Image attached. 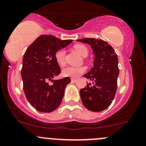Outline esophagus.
<instances>
[{
    "instance_id": "34e87169",
    "label": "esophagus",
    "mask_w": 146,
    "mask_h": 146,
    "mask_svg": "<svg viewBox=\"0 0 146 146\" xmlns=\"http://www.w3.org/2000/svg\"><path fill=\"white\" fill-rule=\"evenodd\" d=\"M76 81H77L76 79H74V78H72L71 79V82L72 83H75Z\"/></svg>"
}]
</instances>
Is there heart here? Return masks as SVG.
<instances>
[{
  "label": "heart",
  "mask_w": 146,
  "mask_h": 146,
  "mask_svg": "<svg viewBox=\"0 0 146 146\" xmlns=\"http://www.w3.org/2000/svg\"><path fill=\"white\" fill-rule=\"evenodd\" d=\"M74 48L83 57H86L88 54V50L86 46L83 44H76L74 46ZM65 56H66V50L64 48H60L55 53V59L58 64L63 66L65 64ZM86 71V68L84 66H68L63 68L62 74L64 77L68 78H77L80 75L82 74Z\"/></svg>",
  "instance_id": "heart-1"
}]
</instances>
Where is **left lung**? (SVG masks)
Wrapping results in <instances>:
<instances>
[{
	"label": "left lung",
	"instance_id": "8db88e82",
	"mask_svg": "<svg viewBox=\"0 0 146 146\" xmlns=\"http://www.w3.org/2000/svg\"><path fill=\"white\" fill-rule=\"evenodd\" d=\"M77 41L89 44L94 53L93 67L84 77L92 80L80 90L83 105L88 110L100 112L111 104L117 91L119 76L118 58L106 42L95 38H82Z\"/></svg>",
	"mask_w": 146,
	"mask_h": 146
}]
</instances>
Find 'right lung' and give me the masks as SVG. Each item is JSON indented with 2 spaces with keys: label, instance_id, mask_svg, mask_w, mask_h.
Here are the masks:
<instances>
[{
  "label": "right lung",
  "instance_id": "obj_1",
  "mask_svg": "<svg viewBox=\"0 0 146 146\" xmlns=\"http://www.w3.org/2000/svg\"><path fill=\"white\" fill-rule=\"evenodd\" d=\"M72 41L42 35L25 51L21 70L23 90L30 104L38 111L51 113L61 104L64 89L71 82V79L68 77L60 80L53 79L61 72L55 59V53Z\"/></svg>",
  "mask_w": 146,
  "mask_h": 146
}]
</instances>
